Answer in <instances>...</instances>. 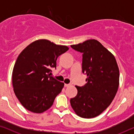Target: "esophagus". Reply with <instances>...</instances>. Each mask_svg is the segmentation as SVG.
Here are the masks:
<instances>
[{
  "instance_id": "obj_1",
  "label": "esophagus",
  "mask_w": 134,
  "mask_h": 134,
  "mask_svg": "<svg viewBox=\"0 0 134 134\" xmlns=\"http://www.w3.org/2000/svg\"><path fill=\"white\" fill-rule=\"evenodd\" d=\"M71 85H70V84H65V87H69V86H70Z\"/></svg>"
}]
</instances>
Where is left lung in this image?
Instances as JSON below:
<instances>
[{"label":"left lung","instance_id":"obj_1","mask_svg":"<svg viewBox=\"0 0 134 134\" xmlns=\"http://www.w3.org/2000/svg\"><path fill=\"white\" fill-rule=\"evenodd\" d=\"M82 54V72L87 83L76 86L77 94L71 98V107L78 116L91 118L110 105L118 91L120 71L115 57L96 40L71 45Z\"/></svg>","mask_w":134,"mask_h":134}]
</instances>
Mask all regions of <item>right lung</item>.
I'll return each mask as SVG.
<instances>
[{"mask_svg":"<svg viewBox=\"0 0 134 134\" xmlns=\"http://www.w3.org/2000/svg\"><path fill=\"white\" fill-rule=\"evenodd\" d=\"M47 40L30 44L19 55L12 74L14 92L28 110L40 113L49 109L62 91L63 82L50 76L58 57L68 50Z\"/></svg>","mask_w":134,"mask_h":134,"instance_id":"right-lung-1","label":"right lung"}]
</instances>
